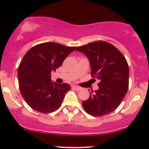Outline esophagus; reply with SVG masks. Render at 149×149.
<instances>
[{
    "label": "esophagus",
    "instance_id": "obj_1",
    "mask_svg": "<svg viewBox=\"0 0 149 149\" xmlns=\"http://www.w3.org/2000/svg\"><path fill=\"white\" fill-rule=\"evenodd\" d=\"M72 88L73 89H74V90H81V88H80V87H78V86H77V85H73L72 86Z\"/></svg>",
    "mask_w": 149,
    "mask_h": 149
}]
</instances>
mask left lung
I'll use <instances>...</instances> for the list:
<instances>
[{
  "mask_svg": "<svg viewBox=\"0 0 149 149\" xmlns=\"http://www.w3.org/2000/svg\"><path fill=\"white\" fill-rule=\"evenodd\" d=\"M90 61L92 77L100 80L99 89L83 101L85 111L93 116H103L117 109L125 96L129 85V66L125 57L115 46L99 40L79 46Z\"/></svg>",
  "mask_w": 149,
  "mask_h": 149,
  "instance_id": "8db88e82",
  "label": "left lung"
}]
</instances>
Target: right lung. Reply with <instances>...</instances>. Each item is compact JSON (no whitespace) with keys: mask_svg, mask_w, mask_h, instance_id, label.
Here are the masks:
<instances>
[{"mask_svg":"<svg viewBox=\"0 0 149 149\" xmlns=\"http://www.w3.org/2000/svg\"><path fill=\"white\" fill-rule=\"evenodd\" d=\"M75 48L47 42L33 46L26 53L18 68L19 85L25 102L33 110L49 113L60 107L71 88L67 83L51 81V72Z\"/></svg>","mask_w":149,"mask_h":149,"instance_id":"obj_1","label":"right lung"}]
</instances>
